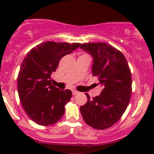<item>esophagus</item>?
Returning a JSON list of instances; mask_svg holds the SVG:
<instances>
[{"mask_svg":"<svg viewBox=\"0 0 154 154\" xmlns=\"http://www.w3.org/2000/svg\"><path fill=\"white\" fill-rule=\"evenodd\" d=\"M79 93V92L78 91H76V90H73V91H72V95H73V96H75V95H78Z\"/></svg>","mask_w":154,"mask_h":154,"instance_id":"obj_1","label":"esophagus"}]
</instances>
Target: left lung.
Returning a JSON list of instances; mask_svg holds the SVG:
<instances>
[{
    "label": "left lung",
    "instance_id": "1",
    "mask_svg": "<svg viewBox=\"0 0 154 154\" xmlns=\"http://www.w3.org/2000/svg\"><path fill=\"white\" fill-rule=\"evenodd\" d=\"M80 48L93 58L92 75L103 87L100 95L80 107L82 118L91 127L105 130L119 121L126 111L132 93L130 69L123 54L105 42L85 43Z\"/></svg>",
    "mask_w": 154,
    "mask_h": 154
}]
</instances>
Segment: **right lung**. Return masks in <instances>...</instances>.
<instances>
[{"label": "right lung", "instance_id": "1", "mask_svg": "<svg viewBox=\"0 0 154 154\" xmlns=\"http://www.w3.org/2000/svg\"><path fill=\"white\" fill-rule=\"evenodd\" d=\"M80 46V43L45 42L27 53L17 76V92L21 106L28 117L37 124L56 123L65 113L72 92L59 90L51 83L61 58Z\"/></svg>", "mask_w": 154, "mask_h": 154}]
</instances>
